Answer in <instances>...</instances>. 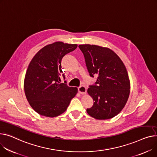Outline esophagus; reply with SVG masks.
<instances>
[{
	"mask_svg": "<svg viewBox=\"0 0 157 157\" xmlns=\"http://www.w3.org/2000/svg\"><path fill=\"white\" fill-rule=\"evenodd\" d=\"M78 91L81 95H85L86 93V88L85 86H80L78 88Z\"/></svg>",
	"mask_w": 157,
	"mask_h": 157,
	"instance_id": "obj_1",
	"label": "esophagus"
}]
</instances>
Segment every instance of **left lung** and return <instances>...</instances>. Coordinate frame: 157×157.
Here are the masks:
<instances>
[{
	"label": "left lung",
	"mask_w": 157,
	"mask_h": 157,
	"mask_svg": "<svg viewBox=\"0 0 157 157\" xmlns=\"http://www.w3.org/2000/svg\"><path fill=\"white\" fill-rule=\"evenodd\" d=\"M90 75H98L95 85L87 92L93 105L87 109L90 116L98 120L115 117L123 109L130 93V81L126 66L111 49L95 45H79Z\"/></svg>",
	"instance_id": "8db88e82"
}]
</instances>
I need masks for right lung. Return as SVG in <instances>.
Instances as JSON below:
<instances>
[{
  "instance_id": "right-lung-1",
  "label": "right lung",
  "mask_w": 157,
  "mask_h": 157,
  "mask_svg": "<svg viewBox=\"0 0 157 157\" xmlns=\"http://www.w3.org/2000/svg\"><path fill=\"white\" fill-rule=\"evenodd\" d=\"M77 47V44L56 41L40 49L31 59L25 75L24 90L30 106L41 116H59L76 95L78 88L60 83V76L62 59ZM62 76L65 78L64 74Z\"/></svg>"
}]
</instances>
